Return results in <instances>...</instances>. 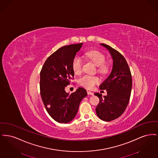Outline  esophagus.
I'll return each instance as SVG.
<instances>
[{"mask_svg":"<svg viewBox=\"0 0 158 158\" xmlns=\"http://www.w3.org/2000/svg\"><path fill=\"white\" fill-rule=\"evenodd\" d=\"M87 93H88V95H94V93L93 92H90V91H87Z\"/></svg>","mask_w":158,"mask_h":158,"instance_id":"34e87169","label":"esophagus"}]
</instances>
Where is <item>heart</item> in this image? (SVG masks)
Segmentation results:
<instances>
[{
  "label": "heart",
  "mask_w": 158,
  "mask_h": 158,
  "mask_svg": "<svg viewBox=\"0 0 158 158\" xmlns=\"http://www.w3.org/2000/svg\"><path fill=\"white\" fill-rule=\"evenodd\" d=\"M85 57L94 62L98 66V71L99 73H105L108 70V67L105 63V57L102 53L96 51L90 50L85 53ZM72 68L76 75H79L82 70V60L78 56L75 57L72 63ZM79 83L83 87L92 89L95 85L100 82L99 78L97 76L84 75L79 79Z\"/></svg>",
  "instance_id": "1"
}]
</instances>
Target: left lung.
Returning <instances> with one entry per match:
<instances>
[{
	"mask_svg": "<svg viewBox=\"0 0 158 158\" xmlns=\"http://www.w3.org/2000/svg\"><path fill=\"white\" fill-rule=\"evenodd\" d=\"M100 45L106 48L113 59L111 73L99 86L101 90H106L107 95L95 93L99 99L95 110L102 120L110 121L118 118L125 111L130 98L132 77L130 68L122 54L109 45Z\"/></svg>",
	"mask_w": 158,
	"mask_h": 158,
	"instance_id": "left-lung-1",
	"label": "left lung"
}]
</instances>
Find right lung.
<instances>
[{
    "instance_id": "add662e5",
    "label": "right lung",
    "mask_w": 158,
    "mask_h": 158,
    "mask_svg": "<svg viewBox=\"0 0 158 158\" xmlns=\"http://www.w3.org/2000/svg\"><path fill=\"white\" fill-rule=\"evenodd\" d=\"M82 45L61 47L47 58L40 72L41 99L49 115L60 123H68L74 119L80 102L88 95L81 87L70 94L65 90L75 75L73 60Z\"/></svg>"
}]
</instances>
